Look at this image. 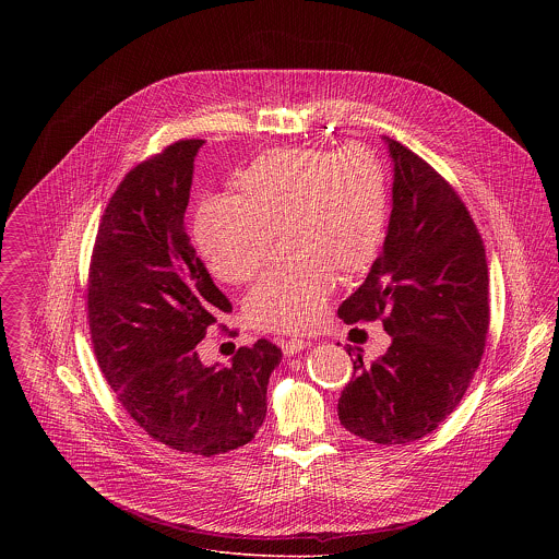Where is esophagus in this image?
<instances>
[{"mask_svg":"<svg viewBox=\"0 0 559 559\" xmlns=\"http://www.w3.org/2000/svg\"><path fill=\"white\" fill-rule=\"evenodd\" d=\"M310 346V342L308 340H299V337H293V340H286V342H282V348H284V353L290 357V355H297V353H301L304 348H308Z\"/></svg>","mask_w":559,"mask_h":559,"instance_id":"obj_1","label":"esophagus"}]
</instances>
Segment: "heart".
<instances>
[{"label": "heart", "mask_w": 559, "mask_h": 559, "mask_svg": "<svg viewBox=\"0 0 559 559\" xmlns=\"http://www.w3.org/2000/svg\"><path fill=\"white\" fill-rule=\"evenodd\" d=\"M240 195H211L195 217V240L211 273L228 284L251 282L286 230L297 260L266 273L245 310L262 331H306L319 324L337 269L372 264L388 226V176L377 153L346 144L277 148L247 165Z\"/></svg>", "instance_id": "obj_1"}]
</instances>
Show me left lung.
I'll return each instance as SVG.
<instances>
[{
  "mask_svg": "<svg viewBox=\"0 0 559 559\" xmlns=\"http://www.w3.org/2000/svg\"><path fill=\"white\" fill-rule=\"evenodd\" d=\"M392 215L381 255L340 306L346 324L383 320L392 344L364 364L348 346L353 379L340 424L368 441L411 443L463 400L488 333V266L478 228L454 187L396 140Z\"/></svg>",
  "mask_w": 559,
  "mask_h": 559,
  "instance_id": "1",
  "label": "left lung"
}]
</instances>
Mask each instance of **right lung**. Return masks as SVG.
Listing matches in <instances>:
<instances>
[{"label":"right lung","instance_id":"add662e5","mask_svg":"<svg viewBox=\"0 0 559 559\" xmlns=\"http://www.w3.org/2000/svg\"><path fill=\"white\" fill-rule=\"evenodd\" d=\"M202 144H169L109 198L90 260L87 322L98 368L138 426L176 452L215 456L262 426L282 348L258 340L226 368L198 357L206 331L233 312L185 228Z\"/></svg>","mask_w":559,"mask_h":559}]
</instances>
